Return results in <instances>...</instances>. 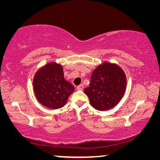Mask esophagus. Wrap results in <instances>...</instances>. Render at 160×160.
I'll return each instance as SVG.
<instances>
[{"instance_id": "esophagus-1", "label": "esophagus", "mask_w": 160, "mask_h": 160, "mask_svg": "<svg viewBox=\"0 0 160 160\" xmlns=\"http://www.w3.org/2000/svg\"><path fill=\"white\" fill-rule=\"evenodd\" d=\"M83 88H84V85H82V84H81V85H78V86L77 87V90H82V89H83Z\"/></svg>"}]
</instances>
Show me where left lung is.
Returning <instances> with one entry per match:
<instances>
[{
	"label": "left lung",
	"instance_id": "left-lung-1",
	"mask_svg": "<svg viewBox=\"0 0 160 160\" xmlns=\"http://www.w3.org/2000/svg\"><path fill=\"white\" fill-rule=\"evenodd\" d=\"M126 88V76L121 68L104 62L92 72L90 86L84 90L92 107L99 111L114 107L122 97Z\"/></svg>",
	"mask_w": 160,
	"mask_h": 160
}]
</instances>
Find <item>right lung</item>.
Wrapping results in <instances>:
<instances>
[{"label":"right lung","instance_id":"add662e5","mask_svg":"<svg viewBox=\"0 0 160 160\" xmlns=\"http://www.w3.org/2000/svg\"><path fill=\"white\" fill-rule=\"evenodd\" d=\"M33 88L40 104L53 109L63 107L75 90L72 84L64 79L63 68L55 62L46 64L37 70Z\"/></svg>","mask_w":160,"mask_h":160}]
</instances>
